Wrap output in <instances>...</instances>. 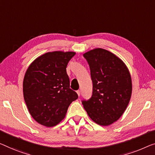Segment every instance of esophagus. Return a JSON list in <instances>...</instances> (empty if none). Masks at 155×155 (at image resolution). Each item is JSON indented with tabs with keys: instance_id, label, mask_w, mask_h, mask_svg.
<instances>
[{
	"instance_id": "obj_1",
	"label": "esophagus",
	"mask_w": 155,
	"mask_h": 155,
	"mask_svg": "<svg viewBox=\"0 0 155 155\" xmlns=\"http://www.w3.org/2000/svg\"><path fill=\"white\" fill-rule=\"evenodd\" d=\"M77 94H78V96L79 97V96H80V94H81L80 91H77Z\"/></svg>"
}]
</instances>
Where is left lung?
<instances>
[{
    "instance_id": "obj_1",
    "label": "left lung",
    "mask_w": 155,
    "mask_h": 155,
    "mask_svg": "<svg viewBox=\"0 0 155 155\" xmlns=\"http://www.w3.org/2000/svg\"><path fill=\"white\" fill-rule=\"evenodd\" d=\"M91 69L92 95L82 101L88 116L95 123L110 125L117 121L130 101L131 74L120 58L108 51L97 48L84 54Z\"/></svg>"
}]
</instances>
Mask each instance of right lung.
Listing matches in <instances>:
<instances>
[{
	"instance_id": "1",
	"label": "right lung",
	"mask_w": 155,
	"mask_h": 155,
	"mask_svg": "<svg viewBox=\"0 0 155 155\" xmlns=\"http://www.w3.org/2000/svg\"><path fill=\"white\" fill-rule=\"evenodd\" d=\"M73 51L48 52L30 64L23 81V92L28 111L35 120L48 127L65 117L69 106L78 99L70 88L66 68Z\"/></svg>"
}]
</instances>
